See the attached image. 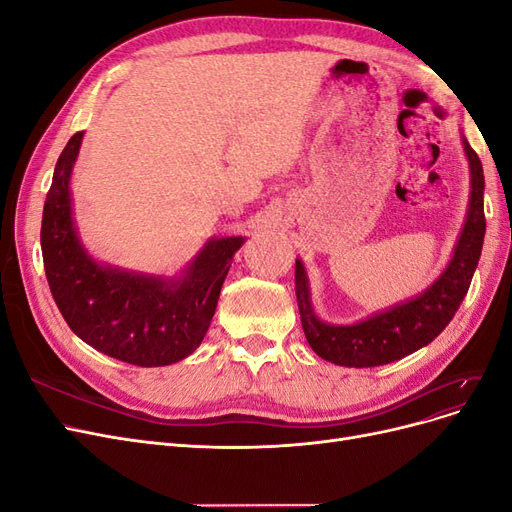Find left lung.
<instances>
[{
	"label": "left lung",
	"instance_id": "8db88e82",
	"mask_svg": "<svg viewBox=\"0 0 512 512\" xmlns=\"http://www.w3.org/2000/svg\"><path fill=\"white\" fill-rule=\"evenodd\" d=\"M461 145L470 166L466 222H463L451 262L427 290L354 324H329L316 314L305 267L297 258L294 290H297L301 324L307 344L320 359L344 367H378L393 363L433 342L453 320L470 288L485 241L483 164L466 136H461Z\"/></svg>",
	"mask_w": 512,
	"mask_h": 512
}]
</instances>
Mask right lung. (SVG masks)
I'll list each match as a JSON object with an SVG mask.
<instances>
[{"label": "right lung", "instance_id": "right-lung-1", "mask_svg": "<svg viewBox=\"0 0 512 512\" xmlns=\"http://www.w3.org/2000/svg\"><path fill=\"white\" fill-rule=\"evenodd\" d=\"M83 132L57 160L44 200L40 245L46 280L68 327L102 354L138 367L190 356L211 324L220 290L243 237L209 239L179 275H147L89 256L72 218L70 177Z\"/></svg>", "mask_w": 512, "mask_h": 512}]
</instances>
